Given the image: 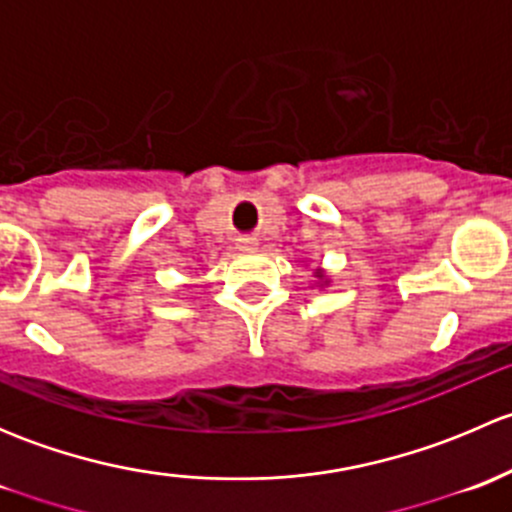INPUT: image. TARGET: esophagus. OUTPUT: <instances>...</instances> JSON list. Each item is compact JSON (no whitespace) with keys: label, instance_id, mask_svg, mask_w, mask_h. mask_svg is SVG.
I'll use <instances>...</instances> for the list:
<instances>
[{"label":"esophagus","instance_id":"obj_1","mask_svg":"<svg viewBox=\"0 0 512 512\" xmlns=\"http://www.w3.org/2000/svg\"><path fill=\"white\" fill-rule=\"evenodd\" d=\"M240 247H242V250H255L257 242L252 240V237H242V240H240Z\"/></svg>","mask_w":512,"mask_h":512}]
</instances>
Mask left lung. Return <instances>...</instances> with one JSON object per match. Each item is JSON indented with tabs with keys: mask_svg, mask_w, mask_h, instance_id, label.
<instances>
[{
	"mask_svg": "<svg viewBox=\"0 0 512 512\" xmlns=\"http://www.w3.org/2000/svg\"><path fill=\"white\" fill-rule=\"evenodd\" d=\"M317 277H322V272H317Z\"/></svg>",
	"mask_w": 512,
	"mask_h": 512,
	"instance_id": "obj_1",
	"label": "left lung"
}]
</instances>
